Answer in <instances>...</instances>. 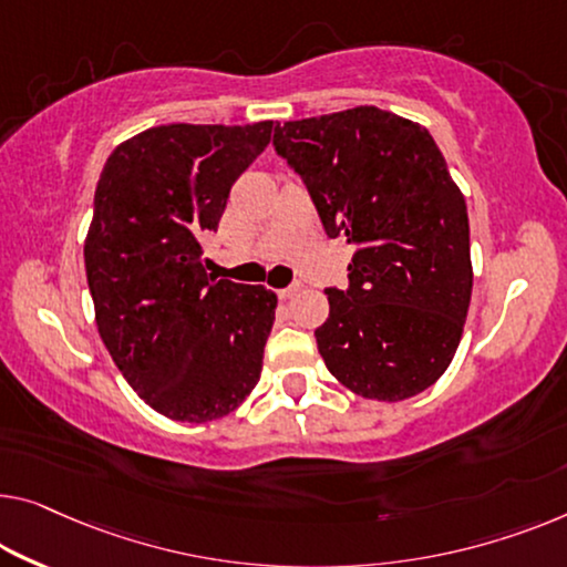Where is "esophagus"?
Here are the masks:
<instances>
[{
  "label": "esophagus",
  "mask_w": 567,
  "mask_h": 567,
  "mask_svg": "<svg viewBox=\"0 0 567 567\" xmlns=\"http://www.w3.org/2000/svg\"><path fill=\"white\" fill-rule=\"evenodd\" d=\"M300 290H302V285L295 282V285H290V287H285V290H280L277 295H280L282 300H290V298H295V295H298Z\"/></svg>",
  "instance_id": "1"
}]
</instances>
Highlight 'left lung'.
I'll list each match as a JSON object with an SVG mask.
<instances>
[{
    "label": "left lung",
    "instance_id": "1",
    "mask_svg": "<svg viewBox=\"0 0 567 567\" xmlns=\"http://www.w3.org/2000/svg\"><path fill=\"white\" fill-rule=\"evenodd\" d=\"M326 234L353 244L349 290L328 287L316 331L353 394L400 402L451 367L468 316V210L425 126L377 106L275 126Z\"/></svg>",
    "mask_w": 567,
    "mask_h": 567
}]
</instances>
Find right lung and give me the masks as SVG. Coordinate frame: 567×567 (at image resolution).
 I'll list each match as a JSON object with an SVG mask.
<instances>
[{
  "mask_svg": "<svg viewBox=\"0 0 567 567\" xmlns=\"http://www.w3.org/2000/svg\"><path fill=\"white\" fill-rule=\"evenodd\" d=\"M272 122L165 124L122 142L101 171L83 259L99 336L126 382L177 422L234 412L255 390L277 295L206 272L231 185Z\"/></svg>",
  "mask_w": 567,
  "mask_h": 567,
  "instance_id": "right-lung-1",
  "label": "right lung"
}]
</instances>
